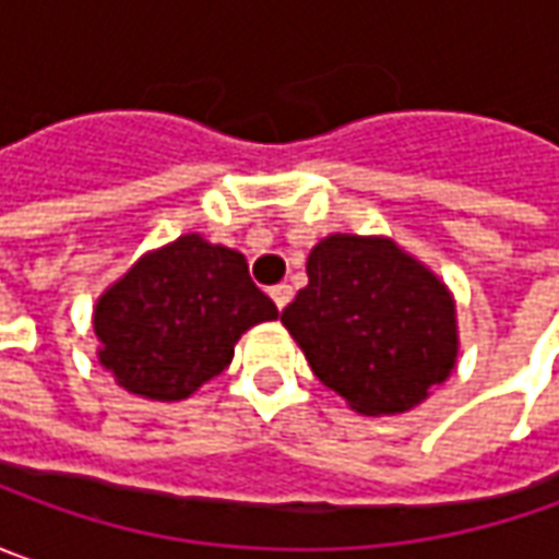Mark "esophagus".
I'll return each instance as SVG.
<instances>
[{
    "instance_id": "34e87169",
    "label": "esophagus",
    "mask_w": 559,
    "mask_h": 559,
    "mask_svg": "<svg viewBox=\"0 0 559 559\" xmlns=\"http://www.w3.org/2000/svg\"><path fill=\"white\" fill-rule=\"evenodd\" d=\"M270 298H273V305H276V308L283 311V308H286V305L292 301V286H286V283L273 286V289H270Z\"/></svg>"
}]
</instances>
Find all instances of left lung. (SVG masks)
<instances>
[{
	"instance_id": "left-lung-1",
	"label": "left lung",
	"mask_w": 559,
	"mask_h": 559,
	"mask_svg": "<svg viewBox=\"0 0 559 559\" xmlns=\"http://www.w3.org/2000/svg\"><path fill=\"white\" fill-rule=\"evenodd\" d=\"M283 323L313 376L367 417L417 407L457 360L451 295L389 239H323Z\"/></svg>"
}]
</instances>
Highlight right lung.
<instances>
[{"instance_id":"obj_1","label":"right lung","mask_w":559,"mask_h":559,"mask_svg":"<svg viewBox=\"0 0 559 559\" xmlns=\"http://www.w3.org/2000/svg\"><path fill=\"white\" fill-rule=\"evenodd\" d=\"M276 313L239 251L192 233L145 254L98 298V360L133 395L180 401L224 373L248 326Z\"/></svg>"}]
</instances>
